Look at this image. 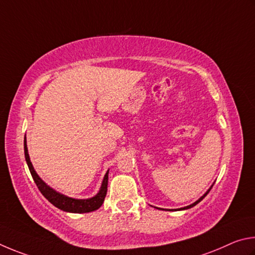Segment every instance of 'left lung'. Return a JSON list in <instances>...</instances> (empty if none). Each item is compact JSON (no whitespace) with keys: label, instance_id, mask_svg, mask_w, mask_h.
Instances as JSON below:
<instances>
[{"label":"left lung","instance_id":"1","mask_svg":"<svg viewBox=\"0 0 255 255\" xmlns=\"http://www.w3.org/2000/svg\"><path fill=\"white\" fill-rule=\"evenodd\" d=\"M213 185H214V184H213ZM213 185L211 186V188H209V189L206 191V193H205V194L202 196V197H200L198 200H196L195 203H193V204H191V205H188V206H186V207H181V208H178V209H169V211H185V209H189V208H191V207H194L195 205H197L199 202H202V200H203L205 197H206V195L209 193V190L212 189ZM155 208H157V207H155Z\"/></svg>","mask_w":255,"mask_h":255}]
</instances>
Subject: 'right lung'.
Returning <instances> with one entry per match:
<instances>
[{
	"instance_id": "1",
	"label": "right lung",
	"mask_w": 255,
	"mask_h": 255,
	"mask_svg": "<svg viewBox=\"0 0 255 255\" xmlns=\"http://www.w3.org/2000/svg\"><path fill=\"white\" fill-rule=\"evenodd\" d=\"M24 157L35 185H37L39 190L41 191V194L53 205V206H56L57 208H59L61 211L67 212V213L82 214V213H89V212L96 211V209L100 208L102 206V204L104 203L105 196L107 193V182H109V170H107V172L105 173L100 190H98V193L94 196V197L86 198V199H77V198L68 197V196H66L64 194L59 193V191L51 188L50 186H48L46 182H44L41 178L38 176V173L35 172L32 163H31L25 137H24Z\"/></svg>"
}]
</instances>
